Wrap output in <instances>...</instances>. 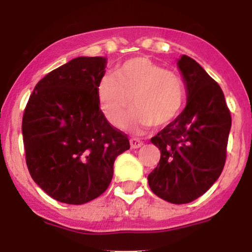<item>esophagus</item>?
I'll use <instances>...</instances> for the list:
<instances>
[{
    "mask_svg": "<svg viewBox=\"0 0 252 252\" xmlns=\"http://www.w3.org/2000/svg\"><path fill=\"white\" fill-rule=\"evenodd\" d=\"M130 146L131 149H139V147L142 146V141L139 140L136 138H131L130 139Z\"/></svg>",
    "mask_w": 252,
    "mask_h": 252,
    "instance_id": "obj_1",
    "label": "esophagus"
}]
</instances>
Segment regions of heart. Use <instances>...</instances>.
<instances>
[{
    "label": "heart",
    "mask_w": 252,
    "mask_h": 252,
    "mask_svg": "<svg viewBox=\"0 0 252 252\" xmlns=\"http://www.w3.org/2000/svg\"><path fill=\"white\" fill-rule=\"evenodd\" d=\"M114 77L98 81V106L111 126L122 128L131 105L135 107L129 121L133 130L155 124L163 128L182 113L187 100V86L182 75L147 57H134L114 69Z\"/></svg>",
    "instance_id": "1"
}]
</instances>
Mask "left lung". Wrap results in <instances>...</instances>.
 Returning a JSON list of instances; mask_svg holds the SVG:
<instances>
[{
	"mask_svg": "<svg viewBox=\"0 0 252 252\" xmlns=\"http://www.w3.org/2000/svg\"><path fill=\"white\" fill-rule=\"evenodd\" d=\"M178 67L188 102L173 123L151 139L161 151V159L147 180L154 194L180 205L201 196L220 178L232 116L220 86L196 61L183 55Z\"/></svg>",
	"mask_w": 252,
	"mask_h": 252,
	"instance_id": "obj_1",
	"label": "left lung"
}]
</instances>
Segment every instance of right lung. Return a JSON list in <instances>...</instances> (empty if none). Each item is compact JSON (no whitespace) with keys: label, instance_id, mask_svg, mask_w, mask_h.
<instances>
[{"label":"right lung","instance_id":"1","mask_svg":"<svg viewBox=\"0 0 252 252\" xmlns=\"http://www.w3.org/2000/svg\"><path fill=\"white\" fill-rule=\"evenodd\" d=\"M105 57H78L35 86L23 114L25 161L34 182L69 205L106 191L114 159L130 149L126 134L108 123L97 101Z\"/></svg>","mask_w":252,"mask_h":252}]
</instances>
